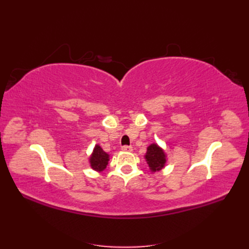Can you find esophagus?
I'll return each mask as SVG.
<instances>
[{
	"mask_svg": "<svg viewBox=\"0 0 249 249\" xmlns=\"http://www.w3.org/2000/svg\"><path fill=\"white\" fill-rule=\"evenodd\" d=\"M122 149L124 150V152H126V153H131L133 150V147L132 146H129V145H124L122 147Z\"/></svg>",
	"mask_w": 249,
	"mask_h": 249,
	"instance_id": "34e87169",
	"label": "esophagus"
}]
</instances>
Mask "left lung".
Returning <instances> with one entry per match:
<instances>
[{
	"instance_id": "obj_1",
	"label": "left lung",
	"mask_w": 249,
	"mask_h": 249,
	"mask_svg": "<svg viewBox=\"0 0 249 249\" xmlns=\"http://www.w3.org/2000/svg\"><path fill=\"white\" fill-rule=\"evenodd\" d=\"M144 159L148 164V167L152 172L162 170L167 162L166 154H165L164 149L158 145L157 143H152L147 147Z\"/></svg>"
}]
</instances>
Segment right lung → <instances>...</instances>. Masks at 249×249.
Returning <instances> with one entry per match:
<instances>
[{
	"label": "right lung",
	"mask_w": 249,
	"mask_h": 249,
	"mask_svg": "<svg viewBox=\"0 0 249 249\" xmlns=\"http://www.w3.org/2000/svg\"><path fill=\"white\" fill-rule=\"evenodd\" d=\"M109 160L110 156L106 152H104L99 144H96L92 150L91 156L89 157L90 167L97 172H102L106 169Z\"/></svg>",
	"instance_id": "right-lung-1"
}]
</instances>
